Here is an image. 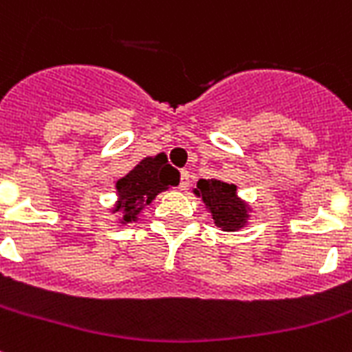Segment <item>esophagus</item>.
Here are the masks:
<instances>
[{"mask_svg": "<svg viewBox=\"0 0 352 352\" xmlns=\"http://www.w3.org/2000/svg\"><path fill=\"white\" fill-rule=\"evenodd\" d=\"M188 186H190V171L182 170L181 181H179V188H181V190H188Z\"/></svg>", "mask_w": 352, "mask_h": 352, "instance_id": "obj_1", "label": "esophagus"}]
</instances>
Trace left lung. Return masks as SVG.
Masks as SVG:
<instances>
[{
	"label": "left lung",
	"instance_id": "left-lung-1",
	"mask_svg": "<svg viewBox=\"0 0 352 352\" xmlns=\"http://www.w3.org/2000/svg\"><path fill=\"white\" fill-rule=\"evenodd\" d=\"M193 193L201 197L215 226L222 231H239L248 224L251 210L245 201L236 195L235 184L219 179H201Z\"/></svg>",
	"mask_w": 352,
	"mask_h": 352
}]
</instances>
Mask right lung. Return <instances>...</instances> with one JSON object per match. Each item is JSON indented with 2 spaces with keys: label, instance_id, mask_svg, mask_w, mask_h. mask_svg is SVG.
I'll use <instances>...</instances> for the list:
<instances>
[{
  "label": "right lung",
  "instance_id": "right-lung-1",
  "mask_svg": "<svg viewBox=\"0 0 352 352\" xmlns=\"http://www.w3.org/2000/svg\"><path fill=\"white\" fill-rule=\"evenodd\" d=\"M179 184V171L168 164L162 153L155 157H144L135 168L116 182L117 202L113 213L121 211V224L135 222L141 211L155 201L161 191Z\"/></svg>",
  "mask_w": 352,
  "mask_h": 352
}]
</instances>
